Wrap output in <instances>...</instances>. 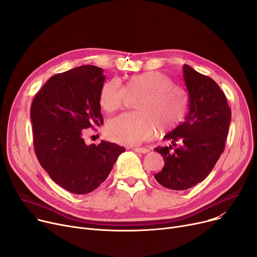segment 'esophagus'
<instances>
[{
    "label": "esophagus",
    "instance_id": "esophagus-1",
    "mask_svg": "<svg viewBox=\"0 0 257 257\" xmlns=\"http://www.w3.org/2000/svg\"><path fill=\"white\" fill-rule=\"evenodd\" d=\"M132 150L134 152H139V153H143V154H146L149 152V149H147V148H132Z\"/></svg>",
    "mask_w": 257,
    "mask_h": 257
}]
</instances>
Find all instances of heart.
Returning <instances> with one entry per match:
<instances>
[{
	"instance_id": "obj_1",
	"label": "heart",
	"mask_w": 257,
	"mask_h": 257,
	"mask_svg": "<svg viewBox=\"0 0 257 257\" xmlns=\"http://www.w3.org/2000/svg\"><path fill=\"white\" fill-rule=\"evenodd\" d=\"M128 98L136 99L138 112L123 113L108 120L106 136L127 146L139 145L160 132L176 128L184 119L190 99L185 89L174 85L173 80L160 72L131 76L125 87L118 79L103 84L99 93L102 109L111 113L125 105Z\"/></svg>"
}]
</instances>
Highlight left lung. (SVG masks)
<instances>
[{
  "mask_svg": "<svg viewBox=\"0 0 257 257\" xmlns=\"http://www.w3.org/2000/svg\"><path fill=\"white\" fill-rule=\"evenodd\" d=\"M190 111L185 120L165 137L171 146L157 147L165 166L154 174L156 181L174 191H184L203 181L225 149L231 110L225 93L208 76L183 65ZM180 144L177 146V143Z\"/></svg>",
  "mask_w": 257,
  "mask_h": 257,
  "instance_id": "8db88e82",
  "label": "left lung"
}]
</instances>
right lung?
I'll return each mask as SVG.
<instances>
[{
	"label": "right lung",
	"mask_w": 257,
	"mask_h": 257,
	"mask_svg": "<svg viewBox=\"0 0 257 257\" xmlns=\"http://www.w3.org/2000/svg\"><path fill=\"white\" fill-rule=\"evenodd\" d=\"M101 67L82 65L52 76L33 99L30 116L36 157L54 182L76 195L99 187L125 148L84 142L86 129L103 124Z\"/></svg>",
	"instance_id": "1"
}]
</instances>
